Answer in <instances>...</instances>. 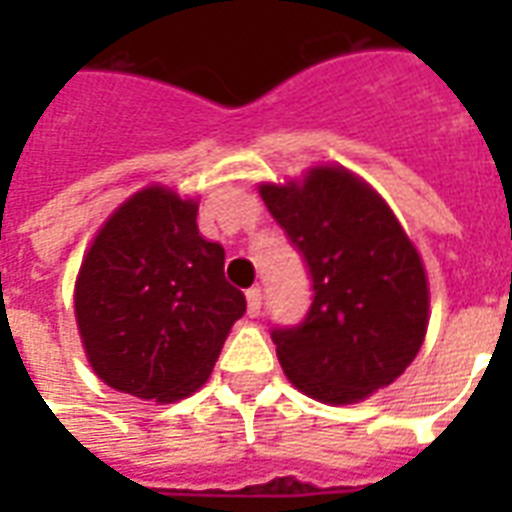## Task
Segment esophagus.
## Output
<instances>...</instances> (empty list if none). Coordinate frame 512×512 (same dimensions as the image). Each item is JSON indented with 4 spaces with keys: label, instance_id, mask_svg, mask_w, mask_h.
<instances>
[{
    "label": "esophagus",
    "instance_id": "esophagus-1",
    "mask_svg": "<svg viewBox=\"0 0 512 512\" xmlns=\"http://www.w3.org/2000/svg\"><path fill=\"white\" fill-rule=\"evenodd\" d=\"M260 305H263V295H260V289L252 287L247 289V313L255 319L257 313H260Z\"/></svg>",
    "mask_w": 512,
    "mask_h": 512
}]
</instances>
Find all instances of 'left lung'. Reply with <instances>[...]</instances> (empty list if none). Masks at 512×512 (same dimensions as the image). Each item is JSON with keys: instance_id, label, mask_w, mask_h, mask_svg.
I'll return each mask as SVG.
<instances>
[{"instance_id": "obj_1", "label": "left lung", "mask_w": 512, "mask_h": 512, "mask_svg": "<svg viewBox=\"0 0 512 512\" xmlns=\"http://www.w3.org/2000/svg\"><path fill=\"white\" fill-rule=\"evenodd\" d=\"M260 196L311 273L305 319L271 332L289 382L324 404H353L401 377L425 340L430 300L388 204L342 167L265 183Z\"/></svg>"}]
</instances>
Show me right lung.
Here are the masks:
<instances>
[{
    "label": "right lung",
    "instance_id": "add662e5",
    "mask_svg": "<svg viewBox=\"0 0 512 512\" xmlns=\"http://www.w3.org/2000/svg\"><path fill=\"white\" fill-rule=\"evenodd\" d=\"M199 204L151 185L100 228L79 268L74 311L100 380L177 401L207 382L244 292L225 281V249L196 225Z\"/></svg>",
    "mask_w": 512,
    "mask_h": 512
}]
</instances>
